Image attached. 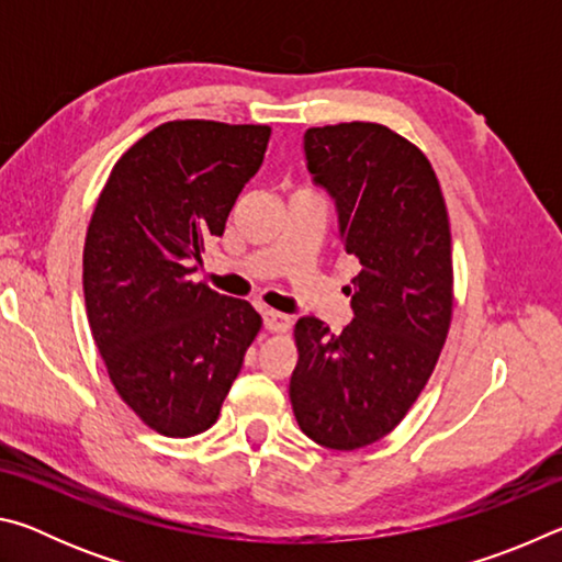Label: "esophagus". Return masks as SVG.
Here are the masks:
<instances>
[{"label": "esophagus", "instance_id": "esophagus-1", "mask_svg": "<svg viewBox=\"0 0 562 562\" xmlns=\"http://www.w3.org/2000/svg\"><path fill=\"white\" fill-rule=\"evenodd\" d=\"M262 319H265V329L270 331H288L292 325V319L288 315H282V312H274V310H265Z\"/></svg>", "mask_w": 562, "mask_h": 562}]
</instances>
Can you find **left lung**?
Instances as JSON below:
<instances>
[{"label":"left lung","instance_id":"obj_1","mask_svg":"<svg viewBox=\"0 0 562 562\" xmlns=\"http://www.w3.org/2000/svg\"><path fill=\"white\" fill-rule=\"evenodd\" d=\"M304 156L335 198L339 240L361 270L349 290L355 319L339 335L317 317L294 325L290 402L312 441L355 451L396 429L446 345L449 213L429 158L382 123L307 128Z\"/></svg>","mask_w":562,"mask_h":562}]
</instances>
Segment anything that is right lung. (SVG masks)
Listing matches in <instances>:
<instances>
[{
  "label": "right lung",
  "mask_w": 562,
  "mask_h": 562,
  "mask_svg": "<svg viewBox=\"0 0 562 562\" xmlns=\"http://www.w3.org/2000/svg\"><path fill=\"white\" fill-rule=\"evenodd\" d=\"M270 126L168 121L123 154L93 207L83 297L111 384L150 429L188 439L217 422L262 319L193 282L268 150Z\"/></svg>",
  "instance_id": "right-lung-1"
}]
</instances>
